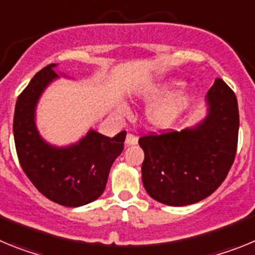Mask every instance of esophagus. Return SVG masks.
Instances as JSON below:
<instances>
[{
  "mask_svg": "<svg viewBox=\"0 0 255 255\" xmlns=\"http://www.w3.org/2000/svg\"><path fill=\"white\" fill-rule=\"evenodd\" d=\"M125 143L128 144V145H134V144L138 143V138H136V136H135V135H132V134H128V135H126Z\"/></svg>",
  "mask_w": 255,
  "mask_h": 255,
  "instance_id": "1",
  "label": "esophagus"
}]
</instances>
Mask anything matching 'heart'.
I'll list each match as a JSON object with an SVG mask.
<instances>
[{
	"label": "heart",
	"mask_w": 255,
	"mask_h": 255,
	"mask_svg": "<svg viewBox=\"0 0 255 255\" xmlns=\"http://www.w3.org/2000/svg\"><path fill=\"white\" fill-rule=\"evenodd\" d=\"M176 84L177 83H162V84L150 88L149 91L144 93V100L154 102L148 107L147 119L148 123L155 129L168 128L188 106L189 96L185 92H175L169 94ZM164 95L168 97L164 99ZM161 98L164 100H161ZM155 100L157 101V103L155 102Z\"/></svg>",
	"instance_id": "heart-1"
}]
</instances>
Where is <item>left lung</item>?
<instances>
[{
  "label": "left lung",
  "mask_w": 255,
  "mask_h": 255,
  "mask_svg": "<svg viewBox=\"0 0 255 255\" xmlns=\"http://www.w3.org/2000/svg\"><path fill=\"white\" fill-rule=\"evenodd\" d=\"M208 116L193 129L139 138L141 180L159 203L189 206L209 197L226 179L238 149L239 108L233 89L216 79L207 94Z\"/></svg>",
  "instance_id": "obj_1"
}]
</instances>
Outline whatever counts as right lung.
Listing matches in <instances>:
<instances>
[{
  "mask_svg": "<svg viewBox=\"0 0 255 255\" xmlns=\"http://www.w3.org/2000/svg\"><path fill=\"white\" fill-rule=\"evenodd\" d=\"M56 64L38 71L17 97L13 114V139L17 158L39 193L65 207H80L105 191L112 163L124 149L126 131L108 138L91 131L75 145L56 148L38 134L34 111L44 88L57 78Z\"/></svg>",
  "mask_w": 255,
  "mask_h": 255,
  "instance_id": "add662e5",
  "label": "right lung"
}]
</instances>
